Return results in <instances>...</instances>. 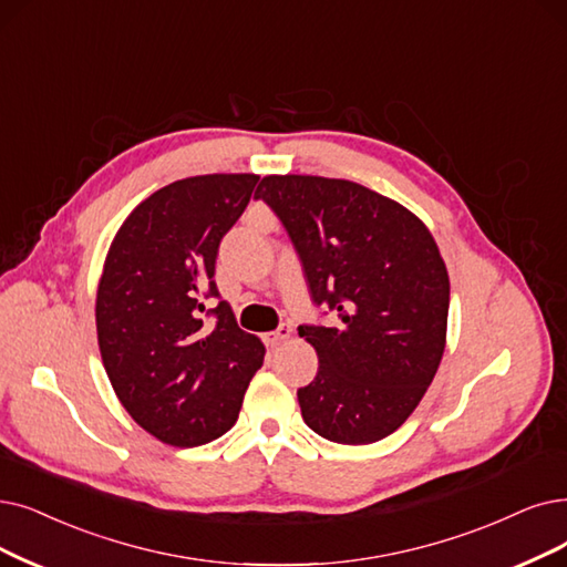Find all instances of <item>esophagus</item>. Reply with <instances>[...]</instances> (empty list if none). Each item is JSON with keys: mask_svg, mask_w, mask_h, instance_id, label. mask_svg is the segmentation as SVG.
<instances>
[{"mask_svg": "<svg viewBox=\"0 0 567 567\" xmlns=\"http://www.w3.org/2000/svg\"><path fill=\"white\" fill-rule=\"evenodd\" d=\"M290 334H292L290 326H281V328L275 330V332H267V334H265V342H267L269 347H277V344L286 342V339H290Z\"/></svg>", "mask_w": 567, "mask_h": 567, "instance_id": "obj_1", "label": "esophagus"}]
</instances>
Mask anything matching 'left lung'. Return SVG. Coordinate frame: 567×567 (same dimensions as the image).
<instances>
[{
  "label": "left lung",
  "mask_w": 567,
  "mask_h": 567,
  "mask_svg": "<svg viewBox=\"0 0 567 567\" xmlns=\"http://www.w3.org/2000/svg\"><path fill=\"white\" fill-rule=\"evenodd\" d=\"M256 197L296 244L316 305L337 326H302L319 372L298 391L305 423L337 444H372L412 416L446 347L449 271L427 225L347 178L262 176Z\"/></svg>",
  "instance_id": "1"
}]
</instances>
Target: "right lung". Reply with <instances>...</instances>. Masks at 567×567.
<instances>
[{
	"instance_id": "obj_1",
	"label": "right lung",
	"mask_w": 567,
	"mask_h": 567,
	"mask_svg": "<svg viewBox=\"0 0 567 567\" xmlns=\"http://www.w3.org/2000/svg\"><path fill=\"white\" fill-rule=\"evenodd\" d=\"M258 174H202L155 190L123 220L97 284V344L113 391L169 446L207 444L235 425L265 347L218 302L205 326L223 235Z\"/></svg>"
}]
</instances>
